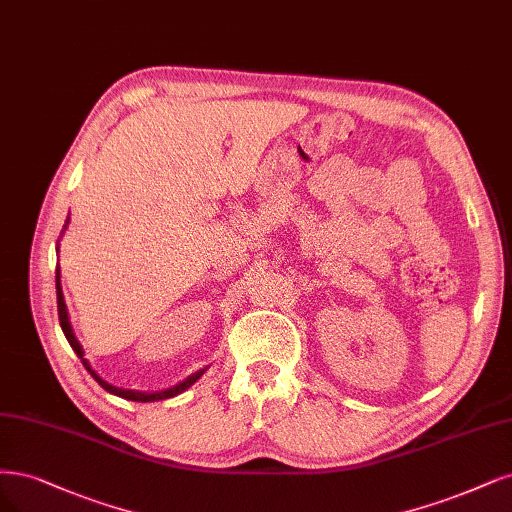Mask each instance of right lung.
<instances>
[{
    "label": "right lung",
    "instance_id": "right-lung-1",
    "mask_svg": "<svg viewBox=\"0 0 512 512\" xmlns=\"http://www.w3.org/2000/svg\"><path fill=\"white\" fill-rule=\"evenodd\" d=\"M57 311H59V322H61V328H63V334H65V339L69 341V345H72V349L76 351L78 354V358L82 360V364H84V368L88 370V373L93 375V379L103 387L105 392H110V394H116V396H120V398H127V400H133V402H154V400H165V398H173V396H178V394H182L184 390H188V387L195 383L201 375H203V370H199V373H195L192 377H188L186 381H182L180 385H175V387H171V390H165V392H156V394H144V392H133V390H120V387H114V385H110V383H105L95 370L88 366V362L84 360V351H82V347H80V343L76 341V337H74V332H72V326H69V317H67V307H65V301H63V292H61V281H59V269H57Z\"/></svg>",
    "mask_w": 512,
    "mask_h": 512
}]
</instances>
